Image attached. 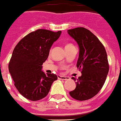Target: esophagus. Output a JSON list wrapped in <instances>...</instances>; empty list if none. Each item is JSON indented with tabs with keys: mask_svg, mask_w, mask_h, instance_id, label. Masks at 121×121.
<instances>
[{
	"mask_svg": "<svg viewBox=\"0 0 121 121\" xmlns=\"http://www.w3.org/2000/svg\"><path fill=\"white\" fill-rule=\"evenodd\" d=\"M58 78L59 79H61V80H67V79H69L70 78L68 76H58Z\"/></svg>",
	"mask_w": 121,
	"mask_h": 121,
	"instance_id": "1",
	"label": "esophagus"
}]
</instances>
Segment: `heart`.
<instances>
[{"label":"heart","instance_id":"b5f03b06","mask_svg":"<svg viewBox=\"0 0 121 121\" xmlns=\"http://www.w3.org/2000/svg\"><path fill=\"white\" fill-rule=\"evenodd\" d=\"M71 45V44H67V45H66V46H68V45Z\"/></svg>","mask_w":121,"mask_h":121}]
</instances>
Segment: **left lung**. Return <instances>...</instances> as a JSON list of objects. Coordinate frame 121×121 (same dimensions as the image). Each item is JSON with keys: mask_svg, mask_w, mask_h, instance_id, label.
Wrapping results in <instances>:
<instances>
[{"mask_svg": "<svg viewBox=\"0 0 121 121\" xmlns=\"http://www.w3.org/2000/svg\"><path fill=\"white\" fill-rule=\"evenodd\" d=\"M67 32L78 44L77 67L81 70L78 79L72 78L76 86L69 94L78 101L88 100L97 94L106 81L109 70L107 54L103 45L88 29L77 27Z\"/></svg>", "mask_w": 121, "mask_h": 121, "instance_id": "1", "label": "left lung"}]
</instances>
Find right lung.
Here are the masks:
<instances>
[{
    "label": "right lung",
    "mask_w": 121,
    "mask_h": 121,
    "mask_svg": "<svg viewBox=\"0 0 121 121\" xmlns=\"http://www.w3.org/2000/svg\"><path fill=\"white\" fill-rule=\"evenodd\" d=\"M61 31L38 29L29 33L18 43L9 63V72L15 87L21 95L31 101H38L49 93L58 77L42 70L50 49Z\"/></svg>",
    "instance_id": "right-lung-1"
}]
</instances>
